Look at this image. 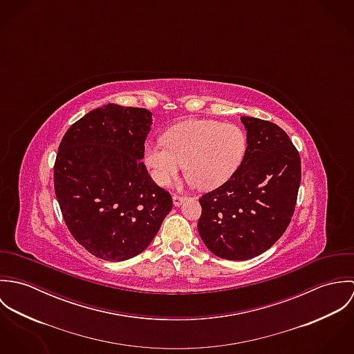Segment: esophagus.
I'll use <instances>...</instances> for the list:
<instances>
[{
  "instance_id": "esophagus-1",
  "label": "esophagus",
  "mask_w": 354,
  "mask_h": 354,
  "mask_svg": "<svg viewBox=\"0 0 354 354\" xmlns=\"http://www.w3.org/2000/svg\"><path fill=\"white\" fill-rule=\"evenodd\" d=\"M184 201H185V198H184V196H181V195H177V194H174V195H173V204H174L176 207L181 205Z\"/></svg>"
}]
</instances>
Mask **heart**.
Masks as SVG:
<instances>
[{"instance_id": "1", "label": "heart", "mask_w": 354, "mask_h": 354, "mask_svg": "<svg viewBox=\"0 0 354 354\" xmlns=\"http://www.w3.org/2000/svg\"><path fill=\"white\" fill-rule=\"evenodd\" d=\"M247 147V135L239 125L192 120L170 128L163 140L146 142L143 155L159 185H167L184 163L198 188L214 189L234 176Z\"/></svg>"}]
</instances>
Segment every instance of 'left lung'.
Listing matches in <instances>:
<instances>
[{
    "label": "left lung",
    "mask_w": 354,
    "mask_h": 354,
    "mask_svg": "<svg viewBox=\"0 0 354 354\" xmlns=\"http://www.w3.org/2000/svg\"><path fill=\"white\" fill-rule=\"evenodd\" d=\"M245 158L225 184L199 199L198 230L205 247L227 260H247L271 248L288 229L301 181L300 153L277 124L241 117Z\"/></svg>",
    "instance_id": "8db88e82"
}]
</instances>
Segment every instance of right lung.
I'll return each instance as SVG.
<instances>
[{
  "instance_id": "right-lung-1",
  "label": "right lung",
  "mask_w": 354,
  "mask_h": 354,
  "mask_svg": "<svg viewBox=\"0 0 354 354\" xmlns=\"http://www.w3.org/2000/svg\"><path fill=\"white\" fill-rule=\"evenodd\" d=\"M151 111L107 103L76 121L54 162V192L73 239L121 261L143 252L170 212V194L142 162Z\"/></svg>"
}]
</instances>
